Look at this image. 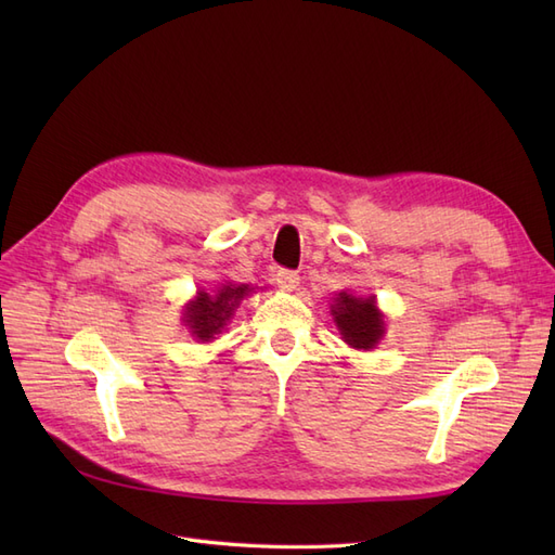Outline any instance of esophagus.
<instances>
[{
  "mask_svg": "<svg viewBox=\"0 0 555 555\" xmlns=\"http://www.w3.org/2000/svg\"><path fill=\"white\" fill-rule=\"evenodd\" d=\"M275 282L280 284L282 289H287V292H294L296 287H298V282H300V278H298V273L296 271H292V268H280V271L275 273Z\"/></svg>",
  "mask_w": 555,
  "mask_h": 555,
  "instance_id": "obj_1",
  "label": "esophagus"
}]
</instances>
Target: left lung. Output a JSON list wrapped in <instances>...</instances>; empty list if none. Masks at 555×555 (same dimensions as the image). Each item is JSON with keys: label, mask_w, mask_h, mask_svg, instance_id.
Instances as JSON below:
<instances>
[{"label": "left lung", "mask_w": 555, "mask_h": 555, "mask_svg": "<svg viewBox=\"0 0 555 555\" xmlns=\"http://www.w3.org/2000/svg\"><path fill=\"white\" fill-rule=\"evenodd\" d=\"M333 317L345 343L357 349H373L384 333L382 314L375 310L373 298H357L343 292Z\"/></svg>", "instance_id": "1"}]
</instances>
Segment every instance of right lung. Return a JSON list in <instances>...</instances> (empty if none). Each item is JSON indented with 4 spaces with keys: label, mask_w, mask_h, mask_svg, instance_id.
Returning a JSON list of instances; mask_svg holds the SVG:
<instances>
[{
    "label": "right lung",
    "mask_w": 555,
    "mask_h": 555,
    "mask_svg": "<svg viewBox=\"0 0 555 555\" xmlns=\"http://www.w3.org/2000/svg\"><path fill=\"white\" fill-rule=\"evenodd\" d=\"M249 289L245 284L236 287V284H224L222 289H217L215 296L201 292L196 300H192L188 312H184V322L192 328V333L201 340H210L215 333H220V328L227 324V319L233 314V310L238 308V300Z\"/></svg>",
    "instance_id": "add662e5"
}]
</instances>
